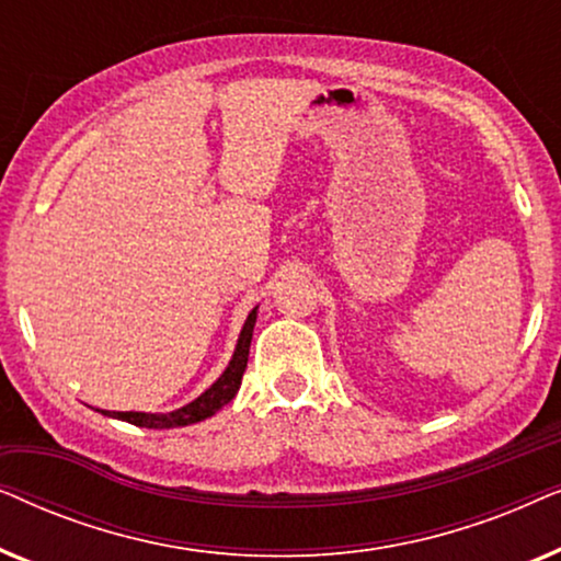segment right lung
Returning a JSON list of instances; mask_svg holds the SVG:
<instances>
[{"instance_id": "right-lung-1", "label": "right lung", "mask_w": 561, "mask_h": 561, "mask_svg": "<svg viewBox=\"0 0 561 561\" xmlns=\"http://www.w3.org/2000/svg\"><path fill=\"white\" fill-rule=\"evenodd\" d=\"M257 321V306L248 313L244 319V327L240 332V340H237L234 355L229 359L227 370L219 375L217 382L211 388H206L196 401L183 405V409H175L171 413H142V411H102L104 416L127 421V424L145 426V428H175V426H191L198 424V421L209 419L217 413L221 405H227L240 390L244 367H248V355H250V342H252V329H255ZM99 411V409H96Z\"/></svg>"}]
</instances>
